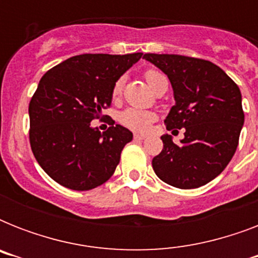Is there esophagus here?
I'll return each mask as SVG.
<instances>
[{"label": "esophagus", "instance_id": "34e87169", "mask_svg": "<svg viewBox=\"0 0 258 258\" xmlns=\"http://www.w3.org/2000/svg\"><path fill=\"white\" fill-rule=\"evenodd\" d=\"M146 139V137L145 135H141V134H135V135H134V141H145Z\"/></svg>", "mask_w": 258, "mask_h": 258}]
</instances>
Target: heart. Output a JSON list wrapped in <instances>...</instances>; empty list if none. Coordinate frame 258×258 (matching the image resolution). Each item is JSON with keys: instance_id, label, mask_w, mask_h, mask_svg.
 Here are the masks:
<instances>
[{"instance_id": "heart-1", "label": "heart", "mask_w": 258, "mask_h": 258, "mask_svg": "<svg viewBox=\"0 0 258 258\" xmlns=\"http://www.w3.org/2000/svg\"><path fill=\"white\" fill-rule=\"evenodd\" d=\"M146 82L149 83V86L154 89V92L157 91L158 87L162 83H167V79L162 72L157 70H147L145 72ZM124 87V78H119L113 84L112 88V99L117 100L121 96ZM119 123L124 125L127 128L133 130L135 133H147L153 124L157 120V113L153 111H143L138 108H125L119 113Z\"/></svg>"}]
</instances>
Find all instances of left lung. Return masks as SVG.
Masks as SVG:
<instances>
[{"instance_id":"1","label":"left lung","mask_w":258,"mask_h":258,"mask_svg":"<svg viewBox=\"0 0 258 258\" xmlns=\"http://www.w3.org/2000/svg\"><path fill=\"white\" fill-rule=\"evenodd\" d=\"M147 61L163 71L175 97L166 128H184L179 145L170 135L154 157L153 169L167 184L197 188L220 175L236 153L244 124L241 92L216 64L180 54L146 53Z\"/></svg>"}]
</instances>
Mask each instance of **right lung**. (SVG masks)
I'll return each mask as SVG.
<instances>
[{
    "mask_svg": "<svg viewBox=\"0 0 258 258\" xmlns=\"http://www.w3.org/2000/svg\"><path fill=\"white\" fill-rule=\"evenodd\" d=\"M142 54H78L41 78L29 103L30 149L57 183L86 191L112 176L133 133L112 119L103 133L89 123L111 107L113 84Z\"/></svg>",
    "mask_w": 258,
    "mask_h": 258,
    "instance_id": "1",
    "label": "right lung"
}]
</instances>
